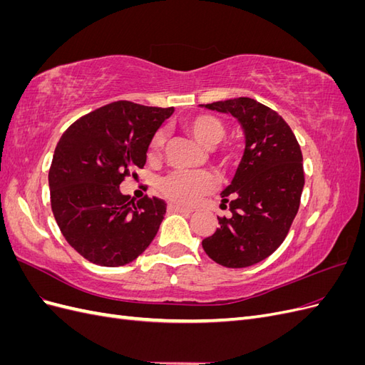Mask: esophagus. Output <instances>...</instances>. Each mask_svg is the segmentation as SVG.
<instances>
[{
	"mask_svg": "<svg viewBox=\"0 0 365 365\" xmlns=\"http://www.w3.org/2000/svg\"><path fill=\"white\" fill-rule=\"evenodd\" d=\"M168 210L170 213H181V215H190L193 210H190V208H184V207H180V205H176V204H170L169 207H168Z\"/></svg>",
	"mask_w": 365,
	"mask_h": 365,
	"instance_id": "obj_1",
	"label": "esophagus"
}]
</instances>
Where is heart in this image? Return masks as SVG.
I'll use <instances>...</instances> for the list:
<instances>
[{
    "mask_svg": "<svg viewBox=\"0 0 365 365\" xmlns=\"http://www.w3.org/2000/svg\"><path fill=\"white\" fill-rule=\"evenodd\" d=\"M182 128L202 146L213 148L216 155L222 161H228L231 158V150L227 146H216L225 137V125L216 115L195 114L184 120ZM164 141V132H157L152 138L150 150L153 153L158 152L163 148ZM213 187V176L207 172H172L160 181L161 192L173 202L182 205H193Z\"/></svg>",
    "mask_w": 365,
    "mask_h": 365,
    "instance_id": "obj_1",
    "label": "heart"
}]
</instances>
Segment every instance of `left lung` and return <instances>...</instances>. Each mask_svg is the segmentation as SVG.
<instances>
[{"label":"left lung","instance_id":"obj_1","mask_svg":"<svg viewBox=\"0 0 365 365\" xmlns=\"http://www.w3.org/2000/svg\"><path fill=\"white\" fill-rule=\"evenodd\" d=\"M231 114L245 134V150L235 178L222 195L231 217L202 240L207 256L227 268H247L277 250L300 207L303 155L288 123L250 97L201 105Z\"/></svg>","mask_w":365,"mask_h":365}]
</instances>
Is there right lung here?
<instances>
[{
  "label": "right lung",
  "mask_w": 365,
  "mask_h": 365,
  "mask_svg": "<svg viewBox=\"0 0 365 365\" xmlns=\"http://www.w3.org/2000/svg\"><path fill=\"white\" fill-rule=\"evenodd\" d=\"M173 108L120 101L81 117L63 132L51 161V210L65 240L101 267H123L145 251L165 202L120 192L146 164L150 141Z\"/></svg>",
  "instance_id": "1"
}]
</instances>
